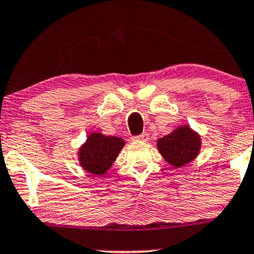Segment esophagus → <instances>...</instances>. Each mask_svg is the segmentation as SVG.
Returning a JSON list of instances; mask_svg holds the SVG:
<instances>
[{
	"instance_id": "obj_1",
	"label": "esophagus",
	"mask_w": 254,
	"mask_h": 254,
	"mask_svg": "<svg viewBox=\"0 0 254 254\" xmlns=\"http://www.w3.org/2000/svg\"><path fill=\"white\" fill-rule=\"evenodd\" d=\"M132 140H133V141H143V142H147V141L149 140V133L143 132V133H141V135H138V136H133Z\"/></svg>"
}]
</instances>
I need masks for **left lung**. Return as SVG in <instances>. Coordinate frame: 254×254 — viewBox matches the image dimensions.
<instances>
[{
	"label": "left lung",
	"instance_id": "left-lung-1",
	"mask_svg": "<svg viewBox=\"0 0 254 254\" xmlns=\"http://www.w3.org/2000/svg\"><path fill=\"white\" fill-rule=\"evenodd\" d=\"M200 136L189 127H177L169 135L158 140V149L164 159L172 166L181 168L194 160L199 154Z\"/></svg>",
	"mask_w": 254,
	"mask_h": 254
}]
</instances>
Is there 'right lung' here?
Listing matches in <instances>:
<instances>
[{
    "mask_svg": "<svg viewBox=\"0 0 254 254\" xmlns=\"http://www.w3.org/2000/svg\"><path fill=\"white\" fill-rule=\"evenodd\" d=\"M124 140L116 136L93 132L79 149V163L85 171L93 175H104L118 157Z\"/></svg>",
    "mask_w": 254,
    "mask_h": 254,
    "instance_id": "right-lung-1",
    "label": "right lung"
}]
</instances>
